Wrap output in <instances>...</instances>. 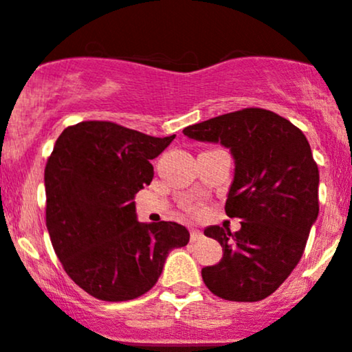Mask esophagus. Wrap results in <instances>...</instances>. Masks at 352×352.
I'll list each match as a JSON object with an SVG mask.
<instances>
[{
	"mask_svg": "<svg viewBox=\"0 0 352 352\" xmlns=\"http://www.w3.org/2000/svg\"><path fill=\"white\" fill-rule=\"evenodd\" d=\"M204 235H202V232H200V230H197V229H192L190 230V241L192 242H197V241H200V239H202Z\"/></svg>",
	"mask_w": 352,
	"mask_h": 352,
	"instance_id": "34e87169",
	"label": "esophagus"
}]
</instances>
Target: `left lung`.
<instances>
[{
  "label": "left lung",
  "mask_w": 352,
  "mask_h": 352,
  "mask_svg": "<svg viewBox=\"0 0 352 352\" xmlns=\"http://www.w3.org/2000/svg\"><path fill=\"white\" fill-rule=\"evenodd\" d=\"M199 142L230 148L234 182L226 214L241 230H204L222 245V261L202 269L212 294L256 302L277 291L302 257L319 215V170L306 135L280 115L244 108L184 129Z\"/></svg>",
  "instance_id": "obj_1"
}]
</instances>
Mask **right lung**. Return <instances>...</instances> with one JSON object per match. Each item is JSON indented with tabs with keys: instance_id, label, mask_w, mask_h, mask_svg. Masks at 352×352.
Masks as SVG:
<instances>
[{
	"instance_id": "add662e5",
	"label": "right lung",
	"mask_w": 352,
	"mask_h": 352,
	"mask_svg": "<svg viewBox=\"0 0 352 352\" xmlns=\"http://www.w3.org/2000/svg\"><path fill=\"white\" fill-rule=\"evenodd\" d=\"M173 138L98 120L58 137L45 168L46 227L65 272L96 299L120 302L145 294L170 250L188 244L184 226L142 223L135 212V194L153 179L150 160Z\"/></svg>"
}]
</instances>
